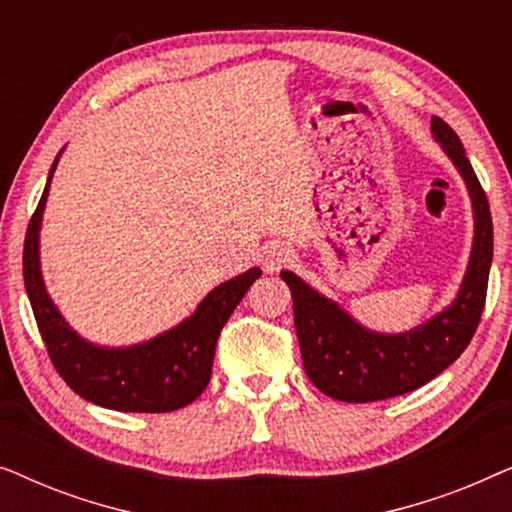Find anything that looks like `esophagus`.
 Masks as SVG:
<instances>
[{
    "label": "esophagus",
    "mask_w": 512,
    "mask_h": 512,
    "mask_svg": "<svg viewBox=\"0 0 512 512\" xmlns=\"http://www.w3.org/2000/svg\"><path fill=\"white\" fill-rule=\"evenodd\" d=\"M291 263H293V254L286 247H279V244H275V247H270L268 251H265L263 265L268 272H277Z\"/></svg>",
    "instance_id": "34e87169"
}]
</instances>
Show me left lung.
Wrapping results in <instances>:
<instances>
[{
    "label": "left lung",
    "mask_w": 512,
    "mask_h": 512,
    "mask_svg": "<svg viewBox=\"0 0 512 512\" xmlns=\"http://www.w3.org/2000/svg\"><path fill=\"white\" fill-rule=\"evenodd\" d=\"M431 132L464 177L475 216L471 261L450 307L412 331L375 333L298 275L282 270V279L293 296V324L305 373L314 387L338 401L373 403L424 387L459 359L485 310L494 251L487 195L468 163L457 132L438 116L431 118Z\"/></svg>",
    "instance_id": "1"
}]
</instances>
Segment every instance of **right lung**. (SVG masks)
Here are the masks:
<instances>
[{
    "label": "right lung",
    "mask_w": 512,
    "mask_h": 512,
    "mask_svg": "<svg viewBox=\"0 0 512 512\" xmlns=\"http://www.w3.org/2000/svg\"><path fill=\"white\" fill-rule=\"evenodd\" d=\"M25 235L23 277L39 333L55 370L86 401L121 412H172L193 403L212 377L216 340L249 286L261 277L251 268L207 293L191 317L163 335L132 347H97L74 333L48 298L39 268V228L48 186Z\"/></svg>",
    "instance_id": "right-lung-1"
}]
</instances>
